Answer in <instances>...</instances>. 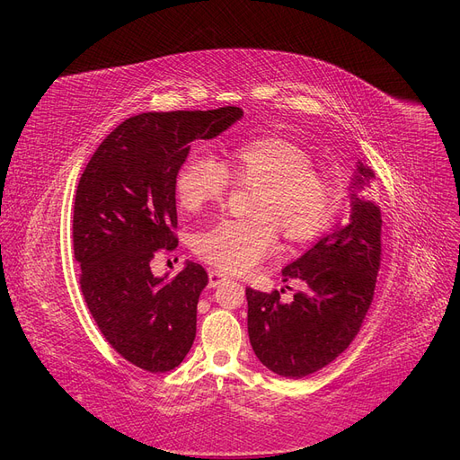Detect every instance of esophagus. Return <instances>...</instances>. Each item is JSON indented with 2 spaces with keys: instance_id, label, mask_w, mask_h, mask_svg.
I'll return each mask as SVG.
<instances>
[{
  "instance_id": "obj_1",
  "label": "esophagus",
  "mask_w": 460,
  "mask_h": 460,
  "mask_svg": "<svg viewBox=\"0 0 460 460\" xmlns=\"http://www.w3.org/2000/svg\"><path fill=\"white\" fill-rule=\"evenodd\" d=\"M226 280V274L220 272V270H211L208 272V286L211 288H217L218 284H222Z\"/></svg>"
}]
</instances>
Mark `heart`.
<instances>
[{"label":"heart","mask_w":460,"mask_h":460,"mask_svg":"<svg viewBox=\"0 0 460 460\" xmlns=\"http://www.w3.org/2000/svg\"><path fill=\"white\" fill-rule=\"evenodd\" d=\"M232 182L259 188L252 217L225 218L203 230L196 252L213 267L243 274L255 269L276 247V231L289 243L307 242L326 226L336 208V188L314 169L299 146L282 137H259L226 149L220 163L193 153L180 166L176 196L188 211L218 203Z\"/></svg>","instance_id":"heart-1"}]
</instances>
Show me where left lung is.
<instances>
[{"instance_id":"1","label":"left lung","mask_w":460,"mask_h":460,"mask_svg":"<svg viewBox=\"0 0 460 460\" xmlns=\"http://www.w3.org/2000/svg\"><path fill=\"white\" fill-rule=\"evenodd\" d=\"M374 172L357 163L349 184L351 213L296 261L284 267V282L305 284L291 303L280 294L247 288V332L261 363L284 378H303L341 355L363 324L382 255V211L360 196Z\"/></svg>"}]
</instances>
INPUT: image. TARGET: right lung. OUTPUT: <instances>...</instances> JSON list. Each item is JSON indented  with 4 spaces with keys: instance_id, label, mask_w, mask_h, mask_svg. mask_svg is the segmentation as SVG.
<instances>
[{
    "instance_id": "add662e5",
    "label": "right lung",
    "mask_w": 460,
    "mask_h": 460,
    "mask_svg": "<svg viewBox=\"0 0 460 460\" xmlns=\"http://www.w3.org/2000/svg\"><path fill=\"white\" fill-rule=\"evenodd\" d=\"M243 117L240 107L130 117L95 149L75 198L73 240L82 294L105 340L128 363L166 372L196 340L208 278L198 262L153 276L159 249L178 245L176 176L191 142L211 140Z\"/></svg>"
}]
</instances>
